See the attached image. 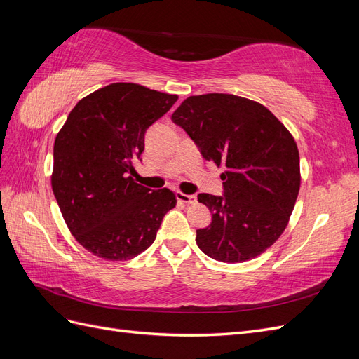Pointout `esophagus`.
<instances>
[{
	"label": "esophagus",
	"mask_w": 359,
	"mask_h": 359,
	"mask_svg": "<svg viewBox=\"0 0 359 359\" xmlns=\"http://www.w3.org/2000/svg\"><path fill=\"white\" fill-rule=\"evenodd\" d=\"M177 199L180 202H184V203H194V202H196V196H194V194H186L182 191H177Z\"/></svg>",
	"instance_id": "34e87169"
}]
</instances>
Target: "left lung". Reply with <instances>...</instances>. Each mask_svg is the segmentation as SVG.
Wrapping results in <instances>:
<instances>
[{
	"label": "left lung",
	"instance_id": "obj_1",
	"mask_svg": "<svg viewBox=\"0 0 359 359\" xmlns=\"http://www.w3.org/2000/svg\"><path fill=\"white\" fill-rule=\"evenodd\" d=\"M217 168L224 196L201 193L212 222L196 231L202 252L226 264L253 259L285 232L301 186L295 139L264 104L233 94L191 95L172 114Z\"/></svg>",
	"mask_w": 359,
	"mask_h": 359
}]
</instances>
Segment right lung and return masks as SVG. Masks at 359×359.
<instances>
[{
  "label": "right lung",
  "mask_w": 359,
  "mask_h": 359,
  "mask_svg": "<svg viewBox=\"0 0 359 359\" xmlns=\"http://www.w3.org/2000/svg\"><path fill=\"white\" fill-rule=\"evenodd\" d=\"M178 95L116 82L78 102L55 137L52 190L69 231L106 260L133 259L154 243L163 217L177 205L169 189L133 180L147 128Z\"/></svg>",
  "instance_id": "add662e5"
}]
</instances>
